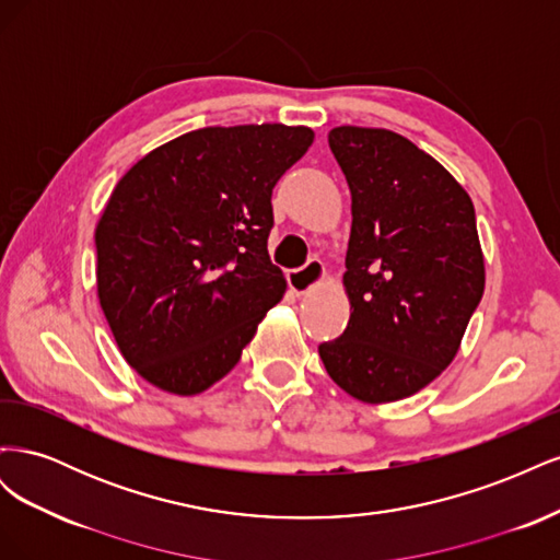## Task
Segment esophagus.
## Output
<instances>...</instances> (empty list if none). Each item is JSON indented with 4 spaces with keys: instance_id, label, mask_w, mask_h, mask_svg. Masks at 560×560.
Masks as SVG:
<instances>
[{
    "instance_id": "esophagus-1",
    "label": "esophagus",
    "mask_w": 560,
    "mask_h": 560,
    "mask_svg": "<svg viewBox=\"0 0 560 560\" xmlns=\"http://www.w3.org/2000/svg\"><path fill=\"white\" fill-rule=\"evenodd\" d=\"M322 280H325V266H322V261H317V259H311L306 266L296 268V270H292L290 276H287L290 290L299 296L313 292L315 287L322 284Z\"/></svg>"
}]
</instances>
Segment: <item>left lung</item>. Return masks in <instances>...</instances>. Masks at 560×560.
Listing matches in <instances>:
<instances>
[{"mask_svg":"<svg viewBox=\"0 0 560 560\" xmlns=\"http://www.w3.org/2000/svg\"><path fill=\"white\" fill-rule=\"evenodd\" d=\"M348 179V327L319 346L331 381L364 404L416 395L453 362L486 287L469 194L446 167L385 128L338 126Z\"/></svg>","mask_w":560,"mask_h":560,"instance_id":"left-lung-1","label":"left lung"}]
</instances>
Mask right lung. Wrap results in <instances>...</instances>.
Returning a JSON list of instances; mask_svg holds the SVG:
<instances>
[{"label":"right lung","instance_id":"add662e5","mask_svg":"<svg viewBox=\"0 0 560 560\" xmlns=\"http://www.w3.org/2000/svg\"><path fill=\"white\" fill-rule=\"evenodd\" d=\"M306 126H212L149 151L95 226L97 299L124 360L163 393H206L287 290L268 257L276 182Z\"/></svg>","mask_w":560,"mask_h":560}]
</instances>
